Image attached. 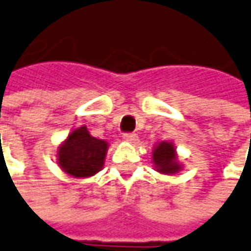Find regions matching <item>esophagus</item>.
Instances as JSON below:
<instances>
[{
	"instance_id": "esophagus-1",
	"label": "esophagus",
	"mask_w": 251,
	"mask_h": 251,
	"mask_svg": "<svg viewBox=\"0 0 251 251\" xmlns=\"http://www.w3.org/2000/svg\"><path fill=\"white\" fill-rule=\"evenodd\" d=\"M124 140H125V141L134 143V141L137 140V134H136V133H125V134H124Z\"/></svg>"
}]
</instances>
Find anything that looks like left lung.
I'll return each mask as SVG.
<instances>
[{
  "label": "left lung",
  "mask_w": 251,
  "mask_h": 251,
  "mask_svg": "<svg viewBox=\"0 0 251 251\" xmlns=\"http://www.w3.org/2000/svg\"><path fill=\"white\" fill-rule=\"evenodd\" d=\"M152 159H154L155 168L161 173H166V175L176 173L181 169V166L176 162L175 146L172 143L162 141L161 144H158L154 150Z\"/></svg>",
  "instance_id": "8db88e82"
}]
</instances>
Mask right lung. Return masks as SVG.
Returning a JSON list of instances; mask_svg holds the SVG:
<instances>
[{
  "label": "right lung",
  "instance_id": "right-lung-1",
  "mask_svg": "<svg viewBox=\"0 0 251 251\" xmlns=\"http://www.w3.org/2000/svg\"><path fill=\"white\" fill-rule=\"evenodd\" d=\"M107 141L92 137L82 126L75 129L57 151V159L61 169L74 177H88L97 173L104 165L107 154Z\"/></svg>",
  "mask_w": 251,
  "mask_h": 251
}]
</instances>
